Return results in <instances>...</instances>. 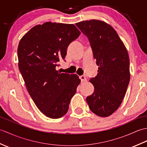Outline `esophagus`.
<instances>
[{"label":"esophagus","mask_w":147,"mask_h":147,"mask_svg":"<svg viewBox=\"0 0 147 147\" xmlns=\"http://www.w3.org/2000/svg\"><path fill=\"white\" fill-rule=\"evenodd\" d=\"M80 78L81 82H86V81H87L86 78L85 76H81L80 77Z\"/></svg>","instance_id":"obj_1"}]
</instances>
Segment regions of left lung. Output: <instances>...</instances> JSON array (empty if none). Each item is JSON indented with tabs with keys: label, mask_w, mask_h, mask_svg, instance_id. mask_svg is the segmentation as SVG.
Segmentation results:
<instances>
[{
	"label": "left lung",
	"mask_w": 147,
	"mask_h": 147,
	"mask_svg": "<svg viewBox=\"0 0 147 147\" xmlns=\"http://www.w3.org/2000/svg\"><path fill=\"white\" fill-rule=\"evenodd\" d=\"M76 25L88 38L98 65L97 75L90 80L94 92L86 102L93 113L108 117L121 104L129 85L128 53L115 30L105 22L92 20Z\"/></svg>",
	"instance_id": "8db88e82"
}]
</instances>
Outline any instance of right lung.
<instances>
[{
  "instance_id": "add662e5",
  "label": "right lung",
  "mask_w": 147,
  "mask_h": 147,
  "mask_svg": "<svg viewBox=\"0 0 147 147\" xmlns=\"http://www.w3.org/2000/svg\"><path fill=\"white\" fill-rule=\"evenodd\" d=\"M80 34L73 24L47 22L33 27L19 43L20 73L36 107L48 117L58 119L67 113L81 82L77 74L56 69L69 45Z\"/></svg>"
}]
</instances>
